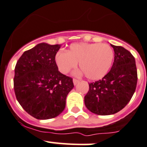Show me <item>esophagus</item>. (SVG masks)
<instances>
[{
    "instance_id": "34e87169",
    "label": "esophagus",
    "mask_w": 147,
    "mask_h": 147,
    "mask_svg": "<svg viewBox=\"0 0 147 147\" xmlns=\"http://www.w3.org/2000/svg\"><path fill=\"white\" fill-rule=\"evenodd\" d=\"M79 83V80H78V79H75V78H74L73 79V83H74V85H77L78 84V83Z\"/></svg>"
}]
</instances>
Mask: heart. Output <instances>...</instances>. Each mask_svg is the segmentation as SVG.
I'll return each mask as SVG.
<instances>
[{"label":"heart","instance_id":"b5f03b06","mask_svg":"<svg viewBox=\"0 0 147 147\" xmlns=\"http://www.w3.org/2000/svg\"><path fill=\"white\" fill-rule=\"evenodd\" d=\"M113 60L112 48L99 43H72L67 51H58L55 55V62L61 73H68L79 62L82 72L91 80L104 78L110 69Z\"/></svg>","mask_w":147,"mask_h":147}]
</instances>
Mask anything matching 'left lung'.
<instances>
[{
  "label": "left lung",
  "instance_id": "left-lung-1",
  "mask_svg": "<svg viewBox=\"0 0 147 147\" xmlns=\"http://www.w3.org/2000/svg\"><path fill=\"white\" fill-rule=\"evenodd\" d=\"M115 59L110 71L101 80L89 83L84 98L89 111L98 115H109L123 109L132 98L137 84L135 58L122 46L110 44Z\"/></svg>",
  "mask_w": 147,
  "mask_h": 147
}]
</instances>
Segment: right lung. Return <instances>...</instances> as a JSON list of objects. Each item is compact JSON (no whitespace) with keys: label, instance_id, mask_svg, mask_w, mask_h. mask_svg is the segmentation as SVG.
Wrapping results in <instances>:
<instances>
[{"label":"right lung","instance_id":"1","mask_svg":"<svg viewBox=\"0 0 147 147\" xmlns=\"http://www.w3.org/2000/svg\"><path fill=\"white\" fill-rule=\"evenodd\" d=\"M61 45L42 42L26 51L15 67L13 88L23 109L38 120L57 117L64 111L72 78L61 74L55 62Z\"/></svg>","mask_w":147,"mask_h":147}]
</instances>
